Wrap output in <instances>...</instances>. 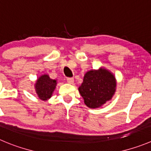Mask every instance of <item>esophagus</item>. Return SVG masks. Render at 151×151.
Wrapping results in <instances>:
<instances>
[{
  "mask_svg": "<svg viewBox=\"0 0 151 151\" xmlns=\"http://www.w3.org/2000/svg\"><path fill=\"white\" fill-rule=\"evenodd\" d=\"M74 78H72V77H68L67 78V82L68 83L73 84L74 83Z\"/></svg>",
  "mask_w": 151,
  "mask_h": 151,
  "instance_id": "34e87169",
  "label": "esophagus"
}]
</instances>
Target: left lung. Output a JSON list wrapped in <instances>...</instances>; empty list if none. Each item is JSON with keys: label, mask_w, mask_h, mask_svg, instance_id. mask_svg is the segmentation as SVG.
<instances>
[{"label": "left lung", "mask_w": 151, "mask_h": 151, "mask_svg": "<svg viewBox=\"0 0 151 151\" xmlns=\"http://www.w3.org/2000/svg\"><path fill=\"white\" fill-rule=\"evenodd\" d=\"M116 89V80L112 72L101 68L86 73L83 81L79 87L84 103L91 109L101 107L110 101Z\"/></svg>", "instance_id": "left-lung-1"}]
</instances>
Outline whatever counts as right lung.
<instances>
[{
  "mask_svg": "<svg viewBox=\"0 0 151 151\" xmlns=\"http://www.w3.org/2000/svg\"><path fill=\"white\" fill-rule=\"evenodd\" d=\"M56 80L50 79L47 74H43L38 78L35 84V89L38 97L42 101L50 99L56 88Z\"/></svg>",
  "mask_w": 151,
  "mask_h": 151,
  "instance_id": "right-lung-1",
  "label": "right lung"
}]
</instances>
